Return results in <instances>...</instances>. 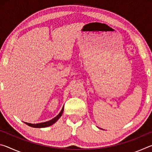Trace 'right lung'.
<instances>
[{
	"label": "right lung",
	"instance_id": "right-lung-1",
	"mask_svg": "<svg viewBox=\"0 0 152 152\" xmlns=\"http://www.w3.org/2000/svg\"><path fill=\"white\" fill-rule=\"evenodd\" d=\"M64 112V107L62 108V109L60 111V113H59V114L56 116L55 118H53V119H51L50 121H46L44 123H37V124H31V123H25L27 125L30 126V127H35V128H42V127H47L48 126H50L51 125H53V123H55L58 120L59 118H60L61 115H62V113Z\"/></svg>",
	"mask_w": 152,
	"mask_h": 152
}]
</instances>
